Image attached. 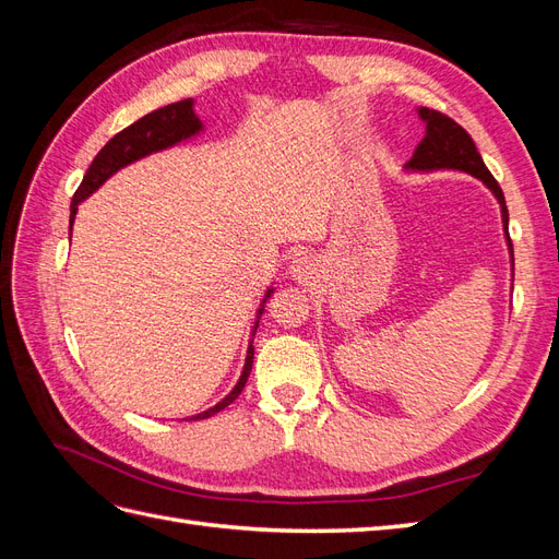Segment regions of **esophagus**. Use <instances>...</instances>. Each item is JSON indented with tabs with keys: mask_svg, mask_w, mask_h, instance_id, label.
I'll list each match as a JSON object with an SVG mask.
<instances>
[{
	"mask_svg": "<svg viewBox=\"0 0 559 559\" xmlns=\"http://www.w3.org/2000/svg\"><path fill=\"white\" fill-rule=\"evenodd\" d=\"M292 275L294 280H298L300 284L302 282H310L314 275H317V263L312 257H300L292 263Z\"/></svg>",
	"mask_w": 559,
	"mask_h": 559,
	"instance_id": "1",
	"label": "esophagus"
}]
</instances>
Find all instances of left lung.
<instances>
[{
    "instance_id": "left-lung-1",
    "label": "left lung",
    "mask_w": 559,
    "mask_h": 559,
    "mask_svg": "<svg viewBox=\"0 0 559 559\" xmlns=\"http://www.w3.org/2000/svg\"><path fill=\"white\" fill-rule=\"evenodd\" d=\"M419 116L421 121L427 123V134L425 140L417 144L413 158L405 167H408V170H443L445 167V170H462L478 177L489 186V189H492V193L501 202L503 226H506V233H509V207H506L503 191L497 183V179L492 177V173L487 170V165L483 163V156L476 148V142L471 140V134L460 123L452 121L448 114L421 107ZM509 247L513 251L511 238H509Z\"/></svg>"
}]
</instances>
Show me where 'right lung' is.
Instances as JSON below:
<instances>
[{"mask_svg":"<svg viewBox=\"0 0 559 559\" xmlns=\"http://www.w3.org/2000/svg\"><path fill=\"white\" fill-rule=\"evenodd\" d=\"M200 128H202V123H200V118L193 114V99L189 97V99H181V103H173V105L151 111V114L142 116L140 121H134L126 130L114 134V138L103 148H99V154L93 158L86 177H83V181L79 183V189L72 198L70 235H72V224H74V214H76L79 202L86 200L91 193H95L116 170H121V167H126L132 160H140L148 154H154V151L167 148L186 138H191V134L200 132ZM270 294H273V289L265 294L263 302L270 298ZM261 314H263V306L259 308L257 319H261ZM257 329H259V321H257V326H253V333H257ZM251 343L247 349L242 376H240L238 384L233 386V392L224 401H218L214 408L200 413L195 417H189V419H207L214 413L224 411L226 405H230L235 399L240 396V392L247 384V378L251 373V364H253V345Z\"/></svg>","mask_w":559,"mask_h":559,"instance_id":"obj_1","label":"right lung"}]
</instances>
